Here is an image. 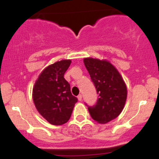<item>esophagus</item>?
Returning a JSON list of instances; mask_svg holds the SVG:
<instances>
[{
	"instance_id": "obj_1",
	"label": "esophagus",
	"mask_w": 159,
	"mask_h": 159,
	"mask_svg": "<svg viewBox=\"0 0 159 159\" xmlns=\"http://www.w3.org/2000/svg\"><path fill=\"white\" fill-rule=\"evenodd\" d=\"M77 98H78L79 101H82V95H81V94H80V95H78V97H77Z\"/></svg>"
}]
</instances>
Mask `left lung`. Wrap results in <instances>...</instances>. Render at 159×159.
<instances>
[{
	"label": "left lung",
	"mask_w": 159,
	"mask_h": 159,
	"mask_svg": "<svg viewBox=\"0 0 159 159\" xmlns=\"http://www.w3.org/2000/svg\"><path fill=\"white\" fill-rule=\"evenodd\" d=\"M84 65L99 94L94 106H88L92 119L107 123L119 116L127 99V86L116 67L107 60L85 58Z\"/></svg>",
	"instance_id": "8db88e82"
}]
</instances>
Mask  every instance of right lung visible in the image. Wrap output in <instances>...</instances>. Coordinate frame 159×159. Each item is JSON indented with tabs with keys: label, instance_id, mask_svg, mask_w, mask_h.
<instances>
[{
	"label": "right lung",
	"instance_id": "right-lung-1",
	"mask_svg": "<svg viewBox=\"0 0 159 159\" xmlns=\"http://www.w3.org/2000/svg\"><path fill=\"white\" fill-rule=\"evenodd\" d=\"M71 62L70 60H63L48 66L40 73L32 90L33 102L38 112L56 126L69 120L78 101L64 77Z\"/></svg>",
	"mask_w": 159,
	"mask_h": 159
}]
</instances>
